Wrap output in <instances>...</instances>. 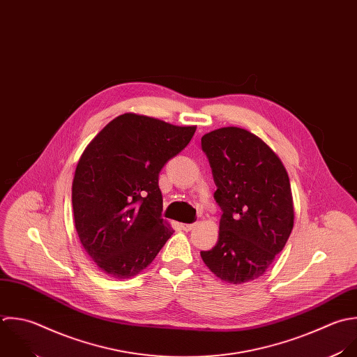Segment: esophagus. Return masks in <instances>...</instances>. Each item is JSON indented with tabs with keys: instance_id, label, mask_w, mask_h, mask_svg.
<instances>
[{
	"instance_id": "obj_1",
	"label": "esophagus",
	"mask_w": 357,
	"mask_h": 357,
	"mask_svg": "<svg viewBox=\"0 0 357 357\" xmlns=\"http://www.w3.org/2000/svg\"><path fill=\"white\" fill-rule=\"evenodd\" d=\"M181 228H182L183 231L189 232V231H192V229L195 228V224H182V225H181Z\"/></svg>"
}]
</instances>
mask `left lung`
Listing matches in <instances>:
<instances>
[{"label": "left lung", "mask_w": 357, "mask_h": 357, "mask_svg": "<svg viewBox=\"0 0 357 357\" xmlns=\"http://www.w3.org/2000/svg\"><path fill=\"white\" fill-rule=\"evenodd\" d=\"M222 210L217 245L200 252L221 281L261 277L285 248L294 228L288 172L278 155L252 132L228 126L202 137Z\"/></svg>", "instance_id": "8db88e82"}]
</instances>
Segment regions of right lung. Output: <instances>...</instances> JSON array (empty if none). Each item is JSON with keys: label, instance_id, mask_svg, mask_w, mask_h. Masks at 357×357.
Masks as SVG:
<instances>
[{"label": "right lung", "instance_id": "right-lung-1", "mask_svg": "<svg viewBox=\"0 0 357 357\" xmlns=\"http://www.w3.org/2000/svg\"><path fill=\"white\" fill-rule=\"evenodd\" d=\"M195 132L196 126L128 112L83 151L72 183L75 228L86 253L109 277L137 275L174 234L161 218L158 175Z\"/></svg>", "mask_w": 357, "mask_h": 357}]
</instances>
